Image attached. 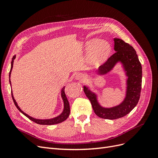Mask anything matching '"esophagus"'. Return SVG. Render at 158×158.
<instances>
[{"label": "esophagus", "mask_w": 158, "mask_h": 158, "mask_svg": "<svg viewBox=\"0 0 158 158\" xmlns=\"http://www.w3.org/2000/svg\"><path fill=\"white\" fill-rule=\"evenodd\" d=\"M75 78L78 80L83 81L85 79V76L82 74H77L75 76Z\"/></svg>", "instance_id": "obj_1"}]
</instances>
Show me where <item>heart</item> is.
<instances>
[{"label": "heart", "mask_w": 158, "mask_h": 158, "mask_svg": "<svg viewBox=\"0 0 158 158\" xmlns=\"http://www.w3.org/2000/svg\"><path fill=\"white\" fill-rule=\"evenodd\" d=\"M110 52V46L107 43L100 41L95 45L91 55V59L95 64H99L103 62Z\"/></svg>", "instance_id": "heart-1"}]
</instances>
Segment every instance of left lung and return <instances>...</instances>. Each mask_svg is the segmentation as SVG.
Instances as JSON below:
<instances>
[{"mask_svg":"<svg viewBox=\"0 0 158 158\" xmlns=\"http://www.w3.org/2000/svg\"><path fill=\"white\" fill-rule=\"evenodd\" d=\"M114 49L116 52L109 57L106 63L99 66L97 73L100 75L107 74L118 62H121L128 76L127 94L124 101L114 107H102L98 102L95 94L88 87L84 86V92L89 99L96 115L100 118L111 120L125 117L136 107L140 97L142 75V65L135 49L118 38H114Z\"/></svg>","mask_w":158,"mask_h":158,"instance_id":"left-lung-1","label":"left lung"}]
</instances>
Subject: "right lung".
<instances>
[{
	"label": "right lung",
	"mask_w": 158,
	"mask_h": 158,
	"mask_svg": "<svg viewBox=\"0 0 158 158\" xmlns=\"http://www.w3.org/2000/svg\"><path fill=\"white\" fill-rule=\"evenodd\" d=\"M16 58V56H14L12 57V62H11V69L10 70V73H9V82H10V85H11V82H10V74H11V72H12V69L13 68V63H14V60ZM12 92V99H13V102L15 104L16 107H17V109L20 111L22 114H24L26 117H27L28 118L30 119L31 121H33L34 123H37V124H39V125H55V124H58V123H60L62 122H63L64 121H65L66 118H67L69 117V114H70V105H69V102L67 99V98L66 96V94L64 92V87L61 90V97L63 98V100L64 102V110L63 113H62L59 116L55 117L53 118H51V119H44V120H42V119H36L33 118L30 116L28 115L26 113H25L23 111H22V110L20 109V108L18 107V104L16 102V100L14 99V96H13V94H12V92Z\"/></svg>",
	"instance_id": "1"
}]
</instances>
